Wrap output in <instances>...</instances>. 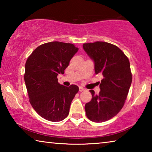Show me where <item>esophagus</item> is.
<instances>
[{
    "instance_id": "esophagus-1",
    "label": "esophagus",
    "mask_w": 152,
    "mask_h": 152,
    "mask_svg": "<svg viewBox=\"0 0 152 152\" xmlns=\"http://www.w3.org/2000/svg\"><path fill=\"white\" fill-rule=\"evenodd\" d=\"M85 88H83V87H82V86H80L79 87V91H80V92H82V91H85Z\"/></svg>"
}]
</instances>
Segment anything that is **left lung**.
Segmentation results:
<instances>
[{
	"label": "left lung",
	"mask_w": 152,
	"mask_h": 152,
	"mask_svg": "<svg viewBox=\"0 0 152 152\" xmlns=\"http://www.w3.org/2000/svg\"><path fill=\"white\" fill-rule=\"evenodd\" d=\"M83 49L94 61L96 74L101 73V91L91 90V101L85 104L87 117L104 122L114 117L124 105L132 82L130 63L125 53L111 43L96 42L84 43Z\"/></svg>",
	"instance_id": "obj_1"
}]
</instances>
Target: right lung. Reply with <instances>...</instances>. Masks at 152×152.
Here are the masks:
<instances>
[{
    "instance_id": "1",
    "label": "right lung",
    "mask_w": 152,
    "mask_h": 152,
    "mask_svg": "<svg viewBox=\"0 0 152 152\" xmlns=\"http://www.w3.org/2000/svg\"><path fill=\"white\" fill-rule=\"evenodd\" d=\"M78 51L72 43L52 42L39 45L27 58L24 79L29 102L43 119L58 122L68 117L79 88L61 85L57 76L64 73Z\"/></svg>"
}]
</instances>
